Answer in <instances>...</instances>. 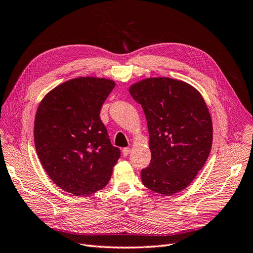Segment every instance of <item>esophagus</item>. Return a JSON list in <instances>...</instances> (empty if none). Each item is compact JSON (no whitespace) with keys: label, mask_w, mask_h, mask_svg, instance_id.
<instances>
[{"label":"esophagus","mask_w":253,"mask_h":253,"mask_svg":"<svg viewBox=\"0 0 253 253\" xmlns=\"http://www.w3.org/2000/svg\"><path fill=\"white\" fill-rule=\"evenodd\" d=\"M131 149H129V148H125V149H122V155H124V156H127L128 154H129V153H131Z\"/></svg>","instance_id":"1"}]
</instances>
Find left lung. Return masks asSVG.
<instances>
[{"label": "left lung", "instance_id": "left-lung-1", "mask_svg": "<svg viewBox=\"0 0 253 253\" xmlns=\"http://www.w3.org/2000/svg\"><path fill=\"white\" fill-rule=\"evenodd\" d=\"M141 104L149 129L150 166L141 170L143 185L173 195L186 189L208 159L212 119L195 87L168 77L147 78L128 88Z\"/></svg>", "mask_w": 253, "mask_h": 253}]
</instances>
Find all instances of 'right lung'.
<instances>
[{
  "label": "right lung",
  "instance_id": "1",
  "mask_svg": "<svg viewBox=\"0 0 253 253\" xmlns=\"http://www.w3.org/2000/svg\"><path fill=\"white\" fill-rule=\"evenodd\" d=\"M115 82L79 77L52 88L35 118L38 157L49 178L65 192L89 195L111 179L120 150L113 147L100 110Z\"/></svg>",
  "mask_w": 253,
  "mask_h": 253
}]
</instances>
